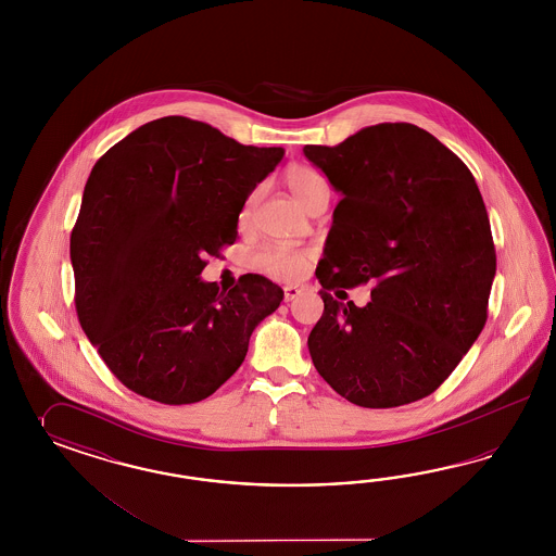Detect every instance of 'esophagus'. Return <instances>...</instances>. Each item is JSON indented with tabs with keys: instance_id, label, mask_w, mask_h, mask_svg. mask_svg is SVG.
<instances>
[{
	"instance_id": "1",
	"label": "esophagus",
	"mask_w": 556,
	"mask_h": 556,
	"mask_svg": "<svg viewBox=\"0 0 556 556\" xmlns=\"http://www.w3.org/2000/svg\"><path fill=\"white\" fill-rule=\"evenodd\" d=\"M283 293H286V302H291V300H295V298L302 295L303 289L298 286H286L283 287Z\"/></svg>"
}]
</instances>
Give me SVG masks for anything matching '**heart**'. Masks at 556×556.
Here are the masks:
<instances>
[{"label":"heart","mask_w":556,"mask_h":556,"mask_svg":"<svg viewBox=\"0 0 556 556\" xmlns=\"http://www.w3.org/2000/svg\"><path fill=\"white\" fill-rule=\"evenodd\" d=\"M287 187L293 193V198L302 203L303 207L318 193L320 189H326V181L318 170L303 165H293L287 168ZM256 267L267 273L270 277L277 279H295L300 277L307 263H309V253L307 251H293V249H267L263 253L256 254L254 258Z\"/></svg>","instance_id":"obj_1"}]
</instances>
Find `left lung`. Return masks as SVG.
Listing matches in <instances>:
<instances>
[{"instance_id": "1", "label": "left lung", "mask_w": 556, "mask_h": 556, "mask_svg": "<svg viewBox=\"0 0 556 556\" xmlns=\"http://www.w3.org/2000/svg\"><path fill=\"white\" fill-rule=\"evenodd\" d=\"M340 191L318 263L324 314L307 338L324 381L361 407L437 391L488 320L495 249L467 165L405 122L367 126L338 147H303ZM372 282L365 308L344 288ZM334 290L339 298L332 299Z\"/></svg>"}]
</instances>
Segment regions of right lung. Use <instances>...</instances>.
<instances>
[{
	"instance_id": "1",
	"label": "right lung",
	"mask_w": 556,
	"mask_h": 556,
	"mask_svg": "<svg viewBox=\"0 0 556 556\" xmlns=\"http://www.w3.org/2000/svg\"><path fill=\"white\" fill-rule=\"evenodd\" d=\"M283 154L167 116L91 168L71 232L75 307L126 388L159 404H195L242 365L283 289L249 273L219 291L200 275L207 254L235 242L244 202Z\"/></svg>"
}]
</instances>
